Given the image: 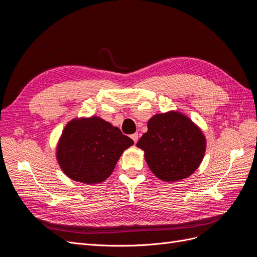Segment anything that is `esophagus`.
<instances>
[{
  "mask_svg": "<svg viewBox=\"0 0 257 257\" xmlns=\"http://www.w3.org/2000/svg\"><path fill=\"white\" fill-rule=\"evenodd\" d=\"M131 138L133 139V142L136 144V143L138 142V134L135 133V134H133V135H131Z\"/></svg>",
  "mask_w": 257,
  "mask_h": 257,
  "instance_id": "34e87169",
  "label": "esophagus"
}]
</instances>
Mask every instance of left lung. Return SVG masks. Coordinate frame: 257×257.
Instances as JSON below:
<instances>
[{
    "instance_id": "8db88e82",
    "label": "left lung",
    "mask_w": 257,
    "mask_h": 257,
    "mask_svg": "<svg viewBox=\"0 0 257 257\" xmlns=\"http://www.w3.org/2000/svg\"><path fill=\"white\" fill-rule=\"evenodd\" d=\"M148 132L137 143L145 152L151 172L165 182L190 177L199 167L206 152V137L185 114L172 110L154 114Z\"/></svg>"
}]
</instances>
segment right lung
Here are the masks:
<instances>
[{
  "label": "right lung",
  "mask_w": 257,
  "mask_h": 257,
  "mask_svg": "<svg viewBox=\"0 0 257 257\" xmlns=\"http://www.w3.org/2000/svg\"><path fill=\"white\" fill-rule=\"evenodd\" d=\"M134 142L119 127L93 115L69 121L59 139L56 157L68 178L85 184L105 181L123 151Z\"/></svg>",
  "instance_id": "obj_1"
}]
</instances>
